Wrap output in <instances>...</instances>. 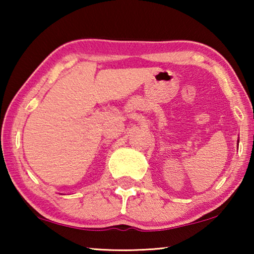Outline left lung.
I'll list each match as a JSON object with an SVG mask.
<instances>
[{
    "label": "left lung",
    "instance_id": "1",
    "mask_svg": "<svg viewBox=\"0 0 254 254\" xmlns=\"http://www.w3.org/2000/svg\"><path fill=\"white\" fill-rule=\"evenodd\" d=\"M238 143H239V141H238Z\"/></svg>",
    "mask_w": 254,
    "mask_h": 254
}]
</instances>
